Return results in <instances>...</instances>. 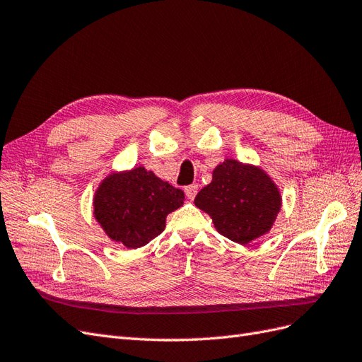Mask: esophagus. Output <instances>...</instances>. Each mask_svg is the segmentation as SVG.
<instances>
[{
  "instance_id": "esophagus-1",
  "label": "esophagus",
  "mask_w": 362,
  "mask_h": 362,
  "mask_svg": "<svg viewBox=\"0 0 362 362\" xmlns=\"http://www.w3.org/2000/svg\"><path fill=\"white\" fill-rule=\"evenodd\" d=\"M184 192H185V196H187L189 199H194V196H196V193H198V185L196 184H192V185H187V187L184 189Z\"/></svg>"
}]
</instances>
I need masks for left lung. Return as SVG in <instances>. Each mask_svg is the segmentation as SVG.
I'll return each mask as SVG.
<instances>
[{"mask_svg": "<svg viewBox=\"0 0 362 362\" xmlns=\"http://www.w3.org/2000/svg\"><path fill=\"white\" fill-rule=\"evenodd\" d=\"M194 205L213 218L223 237L247 245L269 233L281 210V194L259 168L225 160L196 194Z\"/></svg>", "mask_w": 362, "mask_h": 362, "instance_id": "left-lung-1", "label": "left lung"}]
</instances>
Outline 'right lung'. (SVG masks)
Returning a JSON list of instances; mask_svg holds the SVG:
<instances>
[{"mask_svg":"<svg viewBox=\"0 0 362 362\" xmlns=\"http://www.w3.org/2000/svg\"><path fill=\"white\" fill-rule=\"evenodd\" d=\"M184 204V192L136 168L113 173L93 199L96 221L105 234L129 249L145 246L166 228V217Z\"/></svg>","mask_w":362,"mask_h":362,"instance_id":"add662e5","label":"right lung"}]
</instances>
